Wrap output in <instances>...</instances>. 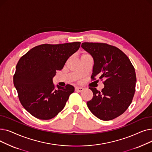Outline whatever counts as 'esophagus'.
I'll use <instances>...</instances> for the list:
<instances>
[{
	"mask_svg": "<svg viewBox=\"0 0 152 152\" xmlns=\"http://www.w3.org/2000/svg\"><path fill=\"white\" fill-rule=\"evenodd\" d=\"M83 90H84V88H83V87H76L75 88V91L77 92H82V91H83Z\"/></svg>",
	"mask_w": 152,
	"mask_h": 152,
	"instance_id": "1",
	"label": "esophagus"
}]
</instances>
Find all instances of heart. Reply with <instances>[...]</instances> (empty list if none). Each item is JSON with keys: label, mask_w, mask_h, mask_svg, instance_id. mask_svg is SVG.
Returning a JSON list of instances; mask_svg holds the SVG:
<instances>
[{"label": "heart", "mask_w": 152, "mask_h": 152, "mask_svg": "<svg viewBox=\"0 0 152 152\" xmlns=\"http://www.w3.org/2000/svg\"><path fill=\"white\" fill-rule=\"evenodd\" d=\"M89 55H87V54H83V55H82L81 56V57H84V56H88Z\"/></svg>", "instance_id": "obj_1"}]
</instances>
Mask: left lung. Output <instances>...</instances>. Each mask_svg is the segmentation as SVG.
I'll use <instances>...</instances> for the list:
<instances>
[{"mask_svg": "<svg viewBox=\"0 0 152 152\" xmlns=\"http://www.w3.org/2000/svg\"><path fill=\"white\" fill-rule=\"evenodd\" d=\"M81 47L94 60L91 78L103 79L104 87L100 92L89 87L93 98L87 102L91 113L100 119L109 121L122 115L132 102L136 75L134 66L118 48L103 43L83 42Z\"/></svg>", "mask_w": 152, "mask_h": 152, "instance_id": "obj_1", "label": "left lung"}]
</instances>
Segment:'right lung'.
Instances as JSON below:
<instances>
[{
  "label": "right lung",
  "mask_w": 152,
  "mask_h": 152,
  "mask_svg": "<svg viewBox=\"0 0 152 152\" xmlns=\"http://www.w3.org/2000/svg\"><path fill=\"white\" fill-rule=\"evenodd\" d=\"M80 44V42H75L40 45L20 59L13 84L21 105L31 115L47 120L57 116L65 107L75 87L69 84L55 86L53 78L56 71L63 69Z\"/></svg>",
  "instance_id": "1"
}]
</instances>
